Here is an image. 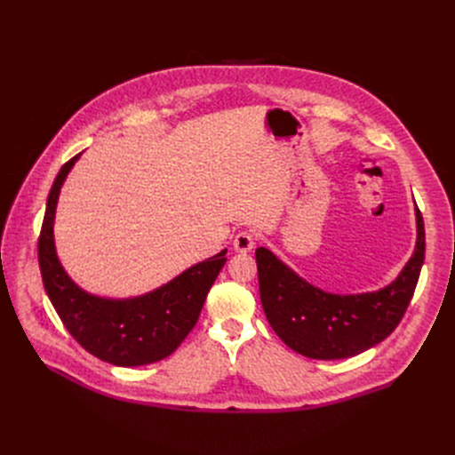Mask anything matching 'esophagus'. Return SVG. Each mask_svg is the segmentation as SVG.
<instances>
[{"label":"esophagus","instance_id":"1","mask_svg":"<svg viewBox=\"0 0 455 455\" xmlns=\"http://www.w3.org/2000/svg\"><path fill=\"white\" fill-rule=\"evenodd\" d=\"M254 247V234L251 230H242L234 237V251L235 252H249Z\"/></svg>","mask_w":455,"mask_h":455}]
</instances>
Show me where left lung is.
I'll list each match as a JSON object with an SVG mask.
<instances>
[{
    "label": "left lung",
    "mask_w": 455,
    "mask_h": 455,
    "mask_svg": "<svg viewBox=\"0 0 455 455\" xmlns=\"http://www.w3.org/2000/svg\"><path fill=\"white\" fill-rule=\"evenodd\" d=\"M417 243L408 264L386 288L339 295L315 288L267 247L256 249L259 299L276 336L312 360H345L391 336L415 293L426 235L415 204Z\"/></svg>",
    "instance_id": "8db88e82"
}]
</instances>
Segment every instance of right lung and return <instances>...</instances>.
<instances>
[{
  "instance_id": "1",
  "label": "right lung",
  "mask_w": 455,
  "mask_h": 455,
  "mask_svg": "<svg viewBox=\"0 0 455 455\" xmlns=\"http://www.w3.org/2000/svg\"><path fill=\"white\" fill-rule=\"evenodd\" d=\"M79 156L81 153L60 167L47 196L38 237V264L45 293L66 330L100 360L117 367L160 362L173 354L196 326L212 283L225 266L227 249L146 295L107 299L84 291L64 271L53 237L60 188Z\"/></svg>"
}]
</instances>
